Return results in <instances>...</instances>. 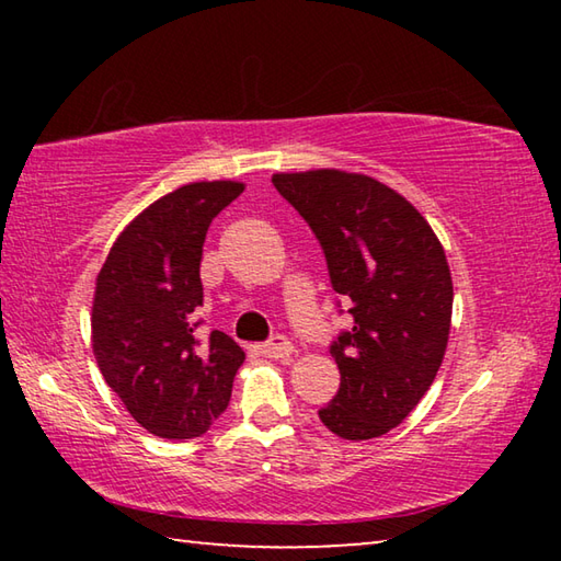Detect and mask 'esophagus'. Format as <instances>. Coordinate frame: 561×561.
<instances>
[{"label":"esophagus","instance_id":"1","mask_svg":"<svg viewBox=\"0 0 561 561\" xmlns=\"http://www.w3.org/2000/svg\"><path fill=\"white\" fill-rule=\"evenodd\" d=\"M260 354L267 358H289L294 354V346L287 336H272L267 344L260 346Z\"/></svg>","mask_w":561,"mask_h":561}]
</instances>
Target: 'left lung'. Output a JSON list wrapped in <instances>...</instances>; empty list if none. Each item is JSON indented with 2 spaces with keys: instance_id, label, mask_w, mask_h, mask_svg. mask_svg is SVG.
Segmentation results:
<instances>
[{
  "instance_id": "obj_1",
  "label": "left lung",
  "mask_w": 561,
  "mask_h": 561,
  "mask_svg": "<svg viewBox=\"0 0 561 561\" xmlns=\"http://www.w3.org/2000/svg\"><path fill=\"white\" fill-rule=\"evenodd\" d=\"M272 183L317 234L354 317L329 348L341 383L321 423L344 440L378 438L403 423L443 364L453 317L443 244L403 195L368 175L324 168Z\"/></svg>"
}]
</instances>
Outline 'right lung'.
Segmentation results:
<instances>
[{
  "label": "right lung",
  "mask_w": 561,
  "mask_h": 561,
  "mask_svg": "<svg viewBox=\"0 0 561 561\" xmlns=\"http://www.w3.org/2000/svg\"><path fill=\"white\" fill-rule=\"evenodd\" d=\"M242 183L173 190L113 242L96 279L93 356L106 383L148 433L201 438L225 413L244 351L222 331L201 336V260L207 227Z\"/></svg>",
  "instance_id": "1"
}]
</instances>
